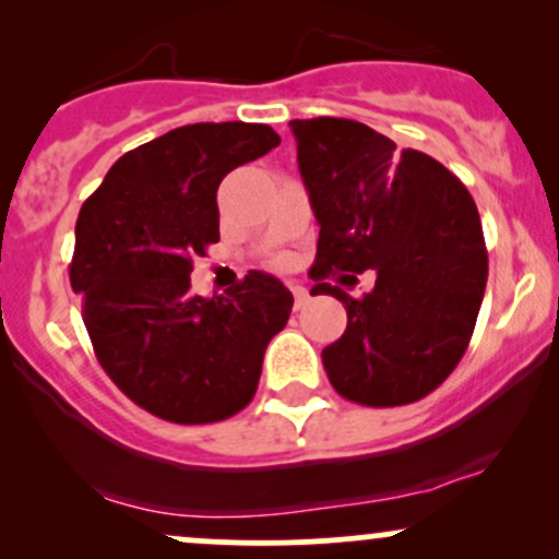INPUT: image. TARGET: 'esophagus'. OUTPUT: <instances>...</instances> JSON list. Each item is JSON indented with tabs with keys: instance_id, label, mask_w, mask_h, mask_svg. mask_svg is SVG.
Returning <instances> with one entry per match:
<instances>
[{
	"instance_id": "obj_1",
	"label": "esophagus",
	"mask_w": 559,
	"mask_h": 559,
	"mask_svg": "<svg viewBox=\"0 0 559 559\" xmlns=\"http://www.w3.org/2000/svg\"><path fill=\"white\" fill-rule=\"evenodd\" d=\"M292 294H294V307H305L307 301H310V292H307L305 286H299V284H292Z\"/></svg>"
}]
</instances>
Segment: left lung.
I'll return each mask as SVG.
<instances>
[{
  "mask_svg": "<svg viewBox=\"0 0 559 559\" xmlns=\"http://www.w3.org/2000/svg\"><path fill=\"white\" fill-rule=\"evenodd\" d=\"M288 126L320 226L310 275L376 271L362 299L331 284L310 292L346 307V331L323 349L331 386L368 407L418 402L457 368L476 329L489 275L476 202L433 157L396 152L357 120Z\"/></svg>",
  "mask_w": 559,
  "mask_h": 559,
  "instance_id": "obj_1",
  "label": "left lung"
}]
</instances>
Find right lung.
<instances>
[{
    "label": "right lung",
    "mask_w": 559,
    "mask_h": 559,
    "mask_svg": "<svg viewBox=\"0 0 559 559\" xmlns=\"http://www.w3.org/2000/svg\"><path fill=\"white\" fill-rule=\"evenodd\" d=\"M262 123H194L126 152L75 223L70 286L96 360L131 402L199 426L252 402L292 292L273 275L213 299L191 294L194 258L221 241L217 186L278 146Z\"/></svg>",
    "instance_id": "right-lung-1"
}]
</instances>
